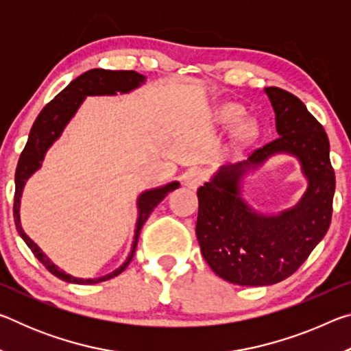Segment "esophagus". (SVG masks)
<instances>
[{"instance_id": "esophagus-1", "label": "esophagus", "mask_w": 351, "mask_h": 351, "mask_svg": "<svg viewBox=\"0 0 351 351\" xmlns=\"http://www.w3.org/2000/svg\"><path fill=\"white\" fill-rule=\"evenodd\" d=\"M206 181V171L201 169H192L189 170L186 176H184V186L189 189H197Z\"/></svg>"}]
</instances>
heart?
I'll return each mask as SVG.
<instances>
[{"instance_id":"obj_1","label":"heart","mask_w":351,"mask_h":351,"mask_svg":"<svg viewBox=\"0 0 351 351\" xmlns=\"http://www.w3.org/2000/svg\"><path fill=\"white\" fill-rule=\"evenodd\" d=\"M243 111L240 108H237V106L234 105H224L223 108H219L218 112H217V119L221 123H224V125H232V123H235L241 117ZM239 134L240 138L243 139H251L252 136L255 134V127L252 122H245L241 123V127L239 130Z\"/></svg>"}]
</instances>
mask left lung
I'll use <instances>...</instances> for the list:
<instances>
[{
	"label": "left lung",
	"mask_w": 351,
	"mask_h": 351,
	"mask_svg": "<svg viewBox=\"0 0 351 351\" xmlns=\"http://www.w3.org/2000/svg\"><path fill=\"white\" fill-rule=\"evenodd\" d=\"M265 93L278 138L246 161L219 167L197 192L201 254L217 276L241 287H268L300 268L330 228L336 187L324 127L294 94L277 86ZM278 152L300 159L308 187L291 210L265 216L241 198V181Z\"/></svg>",
	"instance_id": "obj_1"
}]
</instances>
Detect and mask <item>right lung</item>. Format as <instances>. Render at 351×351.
Returning <instances> with one entry per match:
<instances>
[{"mask_svg":"<svg viewBox=\"0 0 351 351\" xmlns=\"http://www.w3.org/2000/svg\"><path fill=\"white\" fill-rule=\"evenodd\" d=\"M145 82V77L136 73V71H108V69H91L83 73L82 75L77 77L69 85L64 88L62 93H58L57 96L47 104L38 117L35 119L34 125L29 133L27 144L25 150L21 152V156L19 159V165H16L15 171V198H14V219L16 230L23 240H25L29 249L34 252L45 268L54 274L60 280L69 282V283H79V285H93L99 282L110 280V278L116 277L127 268L130 261H132L136 246H138L139 234L147 218L150 217L154 207H156L161 201L167 197V195L180 187V182L173 181L165 184L162 187L150 189L142 192L138 198V221H136V230H134V241L132 245V251L127 260L123 261L122 266H119L110 274L97 278H77L66 272L62 271L57 265L52 263L49 257L41 251L37 246V243L29 239L25 230L21 228L20 223V203H21V195L23 189L26 186V181L31 178L35 171L41 167L46 152L49 150V147L60 138L64 127L68 125V122L74 117V114L79 110L83 100L86 96H116L117 93L125 94L136 90Z\"/></svg>","mask_w":351,"mask_h":351,"instance_id":"obj_1","label":"right lung"}]
</instances>
